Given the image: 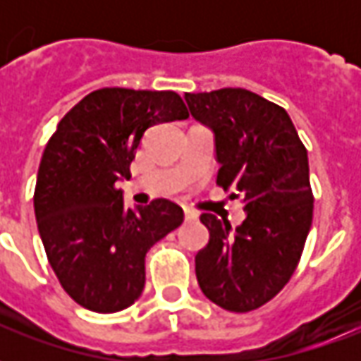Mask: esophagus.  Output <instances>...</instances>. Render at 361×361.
<instances>
[{"mask_svg": "<svg viewBox=\"0 0 361 361\" xmlns=\"http://www.w3.org/2000/svg\"><path fill=\"white\" fill-rule=\"evenodd\" d=\"M183 214H185V220H195L197 219V212L193 209H188V207H183Z\"/></svg>", "mask_w": 361, "mask_h": 361, "instance_id": "1", "label": "esophagus"}]
</instances>
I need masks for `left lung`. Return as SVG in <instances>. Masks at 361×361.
Returning a JSON list of instances; mask_svg holds the SVG:
<instances>
[{
	"instance_id": "obj_1",
	"label": "left lung",
	"mask_w": 361,
	"mask_h": 361,
	"mask_svg": "<svg viewBox=\"0 0 361 361\" xmlns=\"http://www.w3.org/2000/svg\"><path fill=\"white\" fill-rule=\"evenodd\" d=\"M191 116L214 133L216 183L242 197L245 220L232 230L201 214L209 243L195 255L197 282L222 310L245 313L286 286L313 220L307 150L284 108L245 89L185 92Z\"/></svg>"
}]
</instances>
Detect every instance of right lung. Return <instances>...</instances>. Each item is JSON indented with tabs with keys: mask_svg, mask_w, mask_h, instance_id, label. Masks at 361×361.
Wrapping results in <instances>:
<instances>
[{
	"mask_svg": "<svg viewBox=\"0 0 361 361\" xmlns=\"http://www.w3.org/2000/svg\"><path fill=\"white\" fill-rule=\"evenodd\" d=\"M188 118L173 90L100 89L50 137L36 178V222L59 284L82 307L116 313L137 302L147 251L183 222L168 199L127 209L116 183L131 178L149 127Z\"/></svg>",
	"mask_w": 361,
	"mask_h": 361,
	"instance_id": "right-lung-1",
	"label": "right lung"
}]
</instances>
